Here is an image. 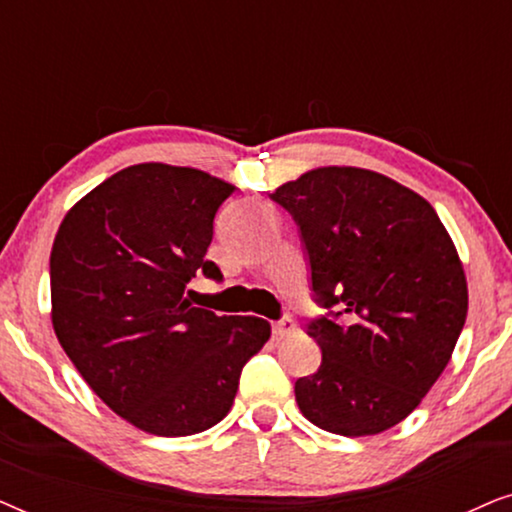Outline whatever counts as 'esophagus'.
Segmentation results:
<instances>
[{
  "label": "esophagus",
  "mask_w": 512,
  "mask_h": 512,
  "mask_svg": "<svg viewBox=\"0 0 512 512\" xmlns=\"http://www.w3.org/2000/svg\"><path fill=\"white\" fill-rule=\"evenodd\" d=\"M293 331H296V321H293L291 317H282L272 324V333H275V338H279V340L286 338V335H291Z\"/></svg>",
  "instance_id": "esophagus-1"
}]
</instances>
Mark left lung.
Segmentation results:
<instances>
[{
    "mask_svg": "<svg viewBox=\"0 0 512 512\" xmlns=\"http://www.w3.org/2000/svg\"><path fill=\"white\" fill-rule=\"evenodd\" d=\"M293 216L310 265L305 326L321 366L296 382V403L319 429L375 436L429 394L468 312L459 254L436 209L410 188L361 167H319L270 193Z\"/></svg>",
    "mask_w": 512,
    "mask_h": 512,
    "instance_id": "1",
    "label": "left lung"
}]
</instances>
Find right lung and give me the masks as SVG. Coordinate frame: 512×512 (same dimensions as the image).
Returning <instances> with one entry per match:
<instances>
[{
	"instance_id": "right-lung-1",
	"label": "right lung",
	"mask_w": 512,
	"mask_h": 512,
	"mask_svg": "<svg viewBox=\"0 0 512 512\" xmlns=\"http://www.w3.org/2000/svg\"><path fill=\"white\" fill-rule=\"evenodd\" d=\"M235 186L193 167L142 163L69 209L51 251L53 328L88 387L153 436H193L228 415L270 338L258 317H216L186 298ZM191 293V291H188Z\"/></svg>"
}]
</instances>
